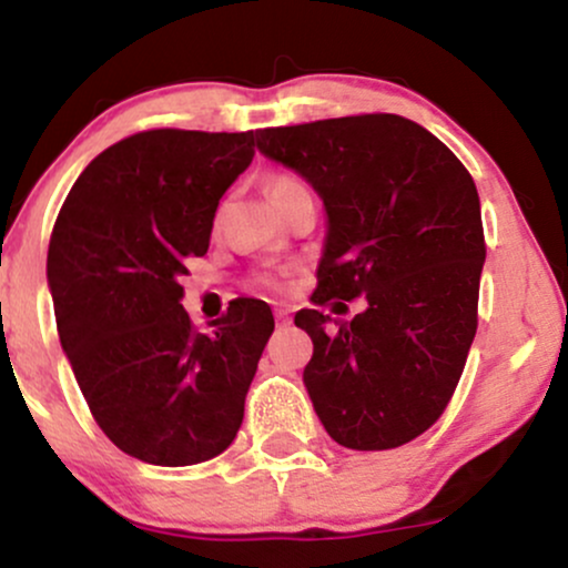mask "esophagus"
Wrapping results in <instances>:
<instances>
[{
  "label": "esophagus",
  "instance_id": "1",
  "mask_svg": "<svg viewBox=\"0 0 568 568\" xmlns=\"http://www.w3.org/2000/svg\"><path fill=\"white\" fill-rule=\"evenodd\" d=\"M275 317H277V325H280V328H285V325H291L288 310H275Z\"/></svg>",
  "mask_w": 568,
  "mask_h": 568
}]
</instances>
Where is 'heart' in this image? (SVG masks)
Masks as SVG:
<instances>
[{
    "label": "heart",
    "instance_id": "obj_1",
    "mask_svg": "<svg viewBox=\"0 0 568 568\" xmlns=\"http://www.w3.org/2000/svg\"><path fill=\"white\" fill-rule=\"evenodd\" d=\"M296 184H298V181L291 179V175H277V179H272L270 194H272V197H277L280 192H285V189H291V186H296Z\"/></svg>",
    "mask_w": 568,
    "mask_h": 568
}]
</instances>
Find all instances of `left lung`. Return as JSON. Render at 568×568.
Here are the masks:
<instances>
[{
  "mask_svg": "<svg viewBox=\"0 0 568 568\" xmlns=\"http://www.w3.org/2000/svg\"><path fill=\"white\" fill-rule=\"evenodd\" d=\"M266 160L288 168L325 207L315 304L366 296L312 338L304 387L338 446L384 452L433 427L452 400L478 328L486 262L480 200L446 143L397 114L256 130Z\"/></svg>",
  "mask_w": 568,
  "mask_h": 568,
  "instance_id": "8db88e82",
  "label": "left lung"
}]
</instances>
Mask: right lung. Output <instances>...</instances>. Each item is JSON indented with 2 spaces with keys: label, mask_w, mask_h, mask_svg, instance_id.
<instances>
[{
  "label": "right lung",
  "mask_w": 568,
  "mask_h": 568,
  "mask_svg": "<svg viewBox=\"0 0 568 568\" xmlns=\"http://www.w3.org/2000/svg\"><path fill=\"white\" fill-rule=\"evenodd\" d=\"M253 130H146L84 168L48 251L58 336L98 427L116 448L186 467L243 425L272 310L237 298L207 334L181 306L189 258L205 256L219 200L253 160Z\"/></svg>",
  "instance_id": "add662e5"
}]
</instances>
